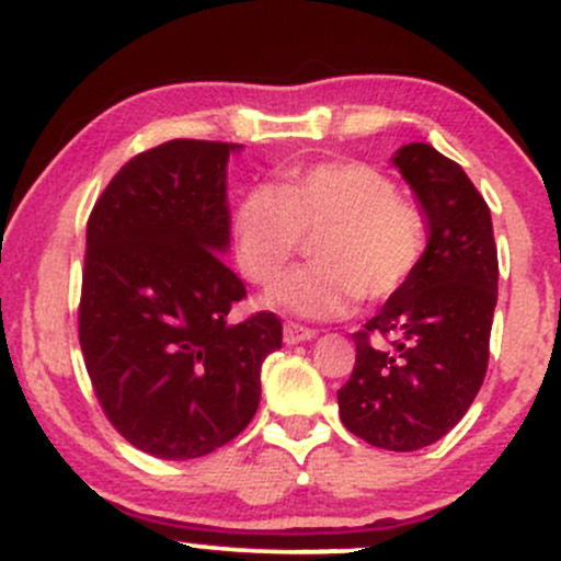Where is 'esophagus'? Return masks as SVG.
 I'll return each mask as SVG.
<instances>
[{"instance_id":"1","label":"esophagus","mask_w":561,"mask_h":561,"mask_svg":"<svg viewBox=\"0 0 561 561\" xmlns=\"http://www.w3.org/2000/svg\"><path fill=\"white\" fill-rule=\"evenodd\" d=\"M317 337V330H308V327L295 324V321H287L285 324V343L287 345H298V343H308V340Z\"/></svg>"}]
</instances>
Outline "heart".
I'll use <instances>...</instances> for the list:
<instances>
[{
	"label": "heart",
	"instance_id": "1",
	"mask_svg": "<svg viewBox=\"0 0 561 561\" xmlns=\"http://www.w3.org/2000/svg\"><path fill=\"white\" fill-rule=\"evenodd\" d=\"M234 259L253 285L285 272L302 237L313 263L285 276L263 306L302 319H337L358 298L388 300L409 285L427 248L422 210L366 163H319L289 171L279 186H250L231 216Z\"/></svg>",
	"mask_w": 561,
	"mask_h": 561
}]
</instances>
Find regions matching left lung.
Returning <instances> with one entry per match:
<instances>
[{"instance_id":"left-lung-1","label":"left lung","mask_w":561,"mask_h":561,"mask_svg":"<svg viewBox=\"0 0 561 561\" xmlns=\"http://www.w3.org/2000/svg\"><path fill=\"white\" fill-rule=\"evenodd\" d=\"M392 165L420 203L427 248L409 285L353 334L356 366L337 403L362 440L420 450L459 424L485 379L499 255L491 210L459 163L411 141ZM369 333L390 336L391 351L371 348Z\"/></svg>"}]
</instances>
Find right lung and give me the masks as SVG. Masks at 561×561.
<instances>
[{
  "label": "right lung",
  "instance_id": "right-lung-1",
  "mask_svg": "<svg viewBox=\"0 0 561 561\" xmlns=\"http://www.w3.org/2000/svg\"><path fill=\"white\" fill-rule=\"evenodd\" d=\"M242 145L171 139L113 176L87 224L79 340L113 427L158 459L221 448L261 401L282 321L231 324L227 165Z\"/></svg>",
  "mask_w": 561,
  "mask_h": 561
}]
</instances>
